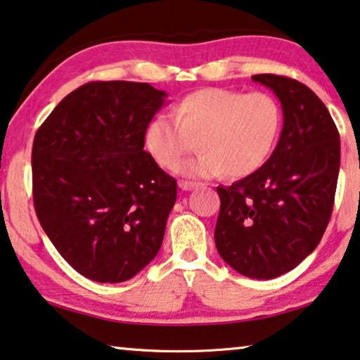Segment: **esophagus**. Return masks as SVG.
<instances>
[{
    "mask_svg": "<svg viewBox=\"0 0 360 360\" xmlns=\"http://www.w3.org/2000/svg\"><path fill=\"white\" fill-rule=\"evenodd\" d=\"M203 184L200 182H192V181H179V187L182 191H194L197 187H200Z\"/></svg>",
    "mask_w": 360,
    "mask_h": 360,
    "instance_id": "1",
    "label": "esophagus"
}]
</instances>
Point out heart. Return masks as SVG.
Returning a JSON list of instances; mask_svg holds the SVG:
<instances>
[{"label":"heart","instance_id":"heart-1","mask_svg":"<svg viewBox=\"0 0 360 360\" xmlns=\"http://www.w3.org/2000/svg\"><path fill=\"white\" fill-rule=\"evenodd\" d=\"M281 126V106L270 94L200 89L174 106V117H152L143 131V143L155 162L173 169L198 141L202 153L182 163L179 173L240 179L266 163Z\"/></svg>","mask_w":360,"mask_h":360}]
</instances>
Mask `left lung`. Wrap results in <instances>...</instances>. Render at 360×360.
Listing matches in <instances>:
<instances>
[{
    "label": "left lung",
    "instance_id": "obj_1",
    "mask_svg": "<svg viewBox=\"0 0 360 360\" xmlns=\"http://www.w3.org/2000/svg\"><path fill=\"white\" fill-rule=\"evenodd\" d=\"M252 79L280 98L283 131L259 171L217 187L221 207L214 244L240 275L271 280L312 254L328 226L340 173V132L307 85L276 74Z\"/></svg>",
    "mask_w": 360,
    "mask_h": 360
}]
</instances>
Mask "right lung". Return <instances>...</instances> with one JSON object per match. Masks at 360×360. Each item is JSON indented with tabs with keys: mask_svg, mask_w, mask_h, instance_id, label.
<instances>
[{
	"mask_svg": "<svg viewBox=\"0 0 360 360\" xmlns=\"http://www.w3.org/2000/svg\"><path fill=\"white\" fill-rule=\"evenodd\" d=\"M165 98L150 84L96 80L64 96L35 134L37 218L89 280H131L162 248L178 184L143 150V131Z\"/></svg>",
	"mask_w": 360,
	"mask_h": 360,
	"instance_id": "right-lung-1",
	"label": "right lung"
}]
</instances>
